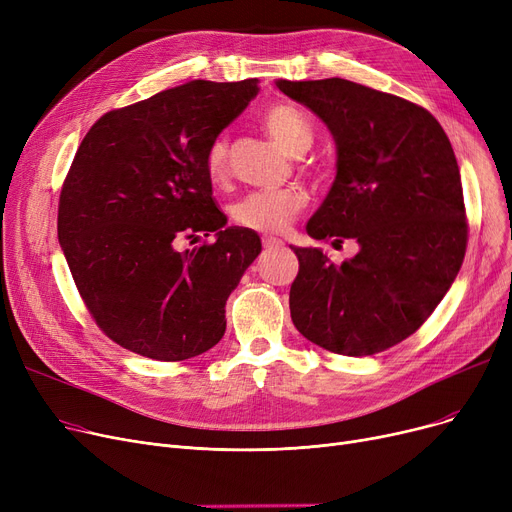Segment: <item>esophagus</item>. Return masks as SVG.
Segmentation results:
<instances>
[{
	"label": "esophagus",
	"mask_w": 512,
	"mask_h": 512,
	"mask_svg": "<svg viewBox=\"0 0 512 512\" xmlns=\"http://www.w3.org/2000/svg\"><path fill=\"white\" fill-rule=\"evenodd\" d=\"M284 245L282 238H276V236H263V247L265 249H278Z\"/></svg>",
	"instance_id": "1"
}]
</instances>
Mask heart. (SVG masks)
Listing matches in <instances>:
<instances>
[{
  "label": "heart",
  "mask_w": 512,
  "mask_h": 512,
  "mask_svg": "<svg viewBox=\"0 0 512 512\" xmlns=\"http://www.w3.org/2000/svg\"><path fill=\"white\" fill-rule=\"evenodd\" d=\"M263 128L290 155H303L313 145V126L307 116L288 103H276L263 112ZM205 170L211 182L220 184L228 176V141L215 139L205 153ZM307 205V195L299 186L276 188V191H255L240 197L232 207V220L255 232H282Z\"/></svg>",
  "instance_id": "1"
}]
</instances>
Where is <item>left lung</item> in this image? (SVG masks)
<instances>
[{
	"mask_svg": "<svg viewBox=\"0 0 512 512\" xmlns=\"http://www.w3.org/2000/svg\"><path fill=\"white\" fill-rule=\"evenodd\" d=\"M278 89L309 107L336 143V178L307 234L359 245L342 265L317 247H292V324L330 353H382L421 328L463 265L467 222L452 145L423 107L353 80H278Z\"/></svg>",
	"mask_w": 512,
	"mask_h": 512,
	"instance_id": "1",
	"label": "left lung"
}]
</instances>
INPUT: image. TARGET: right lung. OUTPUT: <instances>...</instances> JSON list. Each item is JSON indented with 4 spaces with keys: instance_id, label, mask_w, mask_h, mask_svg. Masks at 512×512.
Instances as JSON below:
<instances>
[{
    "instance_id": "1",
    "label": "right lung",
    "mask_w": 512,
    "mask_h": 512,
    "mask_svg": "<svg viewBox=\"0 0 512 512\" xmlns=\"http://www.w3.org/2000/svg\"><path fill=\"white\" fill-rule=\"evenodd\" d=\"M257 83L191 80L161 91L107 112L76 151L60 195V247L97 326L132 353L184 361L226 332V301L261 238L226 226L205 153ZM209 231L211 246L175 249Z\"/></svg>"
}]
</instances>
